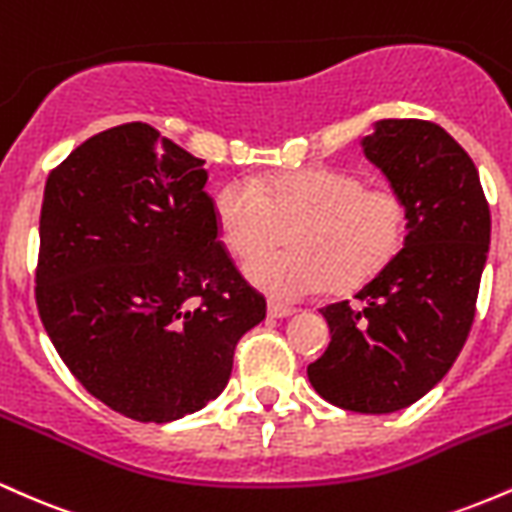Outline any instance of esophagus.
Segmentation results:
<instances>
[{
	"mask_svg": "<svg viewBox=\"0 0 512 512\" xmlns=\"http://www.w3.org/2000/svg\"><path fill=\"white\" fill-rule=\"evenodd\" d=\"M269 317H291L296 313V308H289V305H279V303H269L267 305Z\"/></svg>",
	"mask_w": 512,
	"mask_h": 512,
	"instance_id": "esophagus-1",
	"label": "esophagus"
}]
</instances>
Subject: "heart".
<instances>
[{"mask_svg":"<svg viewBox=\"0 0 512 512\" xmlns=\"http://www.w3.org/2000/svg\"><path fill=\"white\" fill-rule=\"evenodd\" d=\"M214 216L226 250L245 264L292 233L291 253L248 267L252 284L276 301L368 284L399 255L409 226L402 192L327 166L228 182Z\"/></svg>","mask_w":512,"mask_h":512,"instance_id":"b5f03b06","label":"heart"}]
</instances>
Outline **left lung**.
<instances>
[{
	"instance_id": "obj_1",
	"label": "left lung",
	"mask_w": 512,
	"mask_h": 512,
	"mask_svg": "<svg viewBox=\"0 0 512 512\" xmlns=\"http://www.w3.org/2000/svg\"><path fill=\"white\" fill-rule=\"evenodd\" d=\"M363 154L402 192L409 226L399 255L356 301L322 308L332 342L308 380L334 407L404 409L460 356L491 240V214L467 151L428 120H380Z\"/></svg>"
}]
</instances>
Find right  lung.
<instances>
[{
    "label": "right lung",
    "instance_id": "1",
    "mask_svg": "<svg viewBox=\"0 0 512 512\" xmlns=\"http://www.w3.org/2000/svg\"><path fill=\"white\" fill-rule=\"evenodd\" d=\"M209 173L144 122L76 146L45 182L35 303L72 375L117 414L207 407L267 301L219 240Z\"/></svg>",
    "mask_w": 512,
    "mask_h": 512
}]
</instances>
